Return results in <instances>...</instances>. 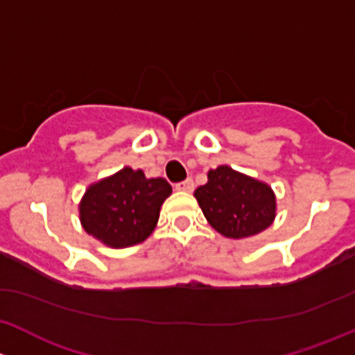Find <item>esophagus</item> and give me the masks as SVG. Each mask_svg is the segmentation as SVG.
Returning a JSON list of instances; mask_svg holds the SVG:
<instances>
[{
  "label": "esophagus",
  "instance_id": "34e87169",
  "mask_svg": "<svg viewBox=\"0 0 355 355\" xmlns=\"http://www.w3.org/2000/svg\"><path fill=\"white\" fill-rule=\"evenodd\" d=\"M193 188H195V182H193V179H186V181L178 182V184H176V189H178V191L191 193V191H193Z\"/></svg>",
  "mask_w": 355,
  "mask_h": 355
}]
</instances>
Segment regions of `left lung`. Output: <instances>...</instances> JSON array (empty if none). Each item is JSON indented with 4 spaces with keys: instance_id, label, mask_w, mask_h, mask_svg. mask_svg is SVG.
Here are the masks:
<instances>
[{
    "instance_id": "8db88e82",
    "label": "left lung",
    "mask_w": 355,
    "mask_h": 355,
    "mask_svg": "<svg viewBox=\"0 0 355 355\" xmlns=\"http://www.w3.org/2000/svg\"><path fill=\"white\" fill-rule=\"evenodd\" d=\"M208 181L195 189V198L208 224L231 239L257 236L273 224L277 196L266 182L218 166L207 174Z\"/></svg>"
}]
</instances>
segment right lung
I'll list each match as a JSON object with an SVG mask.
<instances>
[{
    "mask_svg": "<svg viewBox=\"0 0 355 355\" xmlns=\"http://www.w3.org/2000/svg\"><path fill=\"white\" fill-rule=\"evenodd\" d=\"M173 188L164 178L123 167L92 182L78 203L83 231L104 246L121 250L147 239L159 222L160 207Z\"/></svg>",
    "mask_w": 355,
    "mask_h": 355,
    "instance_id": "right-lung-1",
    "label": "right lung"
}]
</instances>
